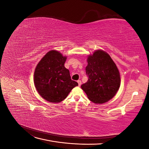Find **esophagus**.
I'll use <instances>...</instances> for the list:
<instances>
[{
	"instance_id": "34e87169",
	"label": "esophagus",
	"mask_w": 149,
	"mask_h": 149,
	"mask_svg": "<svg viewBox=\"0 0 149 149\" xmlns=\"http://www.w3.org/2000/svg\"><path fill=\"white\" fill-rule=\"evenodd\" d=\"M77 82H78L79 86H81V80H78Z\"/></svg>"
}]
</instances>
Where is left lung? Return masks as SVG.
Masks as SVG:
<instances>
[{
  "label": "left lung",
  "mask_w": 149,
  "mask_h": 149,
  "mask_svg": "<svg viewBox=\"0 0 149 149\" xmlns=\"http://www.w3.org/2000/svg\"><path fill=\"white\" fill-rule=\"evenodd\" d=\"M86 74L88 81L81 85L89 100L94 103L102 104L113 97L120 86L119 70L108 54L97 50L88 58Z\"/></svg>",
  "instance_id": "8db88e82"
}]
</instances>
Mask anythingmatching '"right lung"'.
<instances>
[{
	"instance_id": "obj_1",
	"label": "right lung",
	"mask_w": 149,
	"mask_h": 149,
	"mask_svg": "<svg viewBox=\"0 0 149 149\" xmlns=\"http://www.w3.org/2000/svg\"><path fill=\"white\" fill-rule=\"evenodd\" d=\"M66 57L55 50L48 52L38 63L34 73V83L38 93L50 102L64 100L72 89L78 85L71 79L65 67Z\"/></svg>"
}]
</instances>
